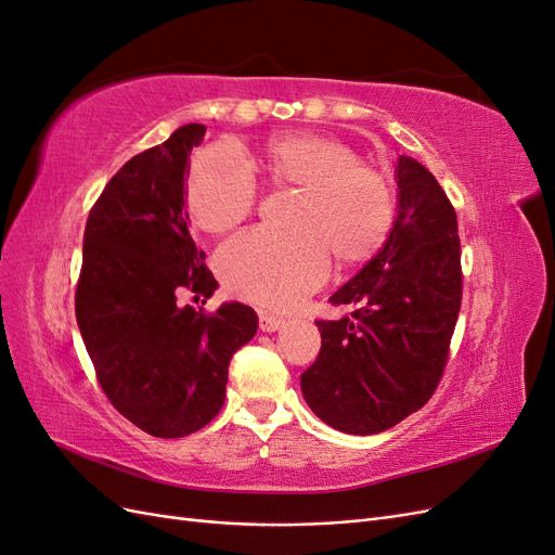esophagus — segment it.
<instances>
[{
	"label": "esophagus",
	"mask_w": 555,
	"mask_h": 555,
	"mask_svg": "<svg viewBox=\"0 0 555 555\" xmlns=\"http://www.w3.org/2000/svg\"><path fill=\"white\" fill-rule=\"evenodd\" d=\"M280 326H284V319H282V317L271 314V312H266V310L259 312V328H261V331L273 333V331H278Z\"/></svg>",
	"instance_id": "34e87169"
}]
</instances>
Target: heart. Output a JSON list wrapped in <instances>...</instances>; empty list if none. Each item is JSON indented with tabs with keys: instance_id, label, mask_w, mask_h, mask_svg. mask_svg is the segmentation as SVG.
Masks as SVG:
<instances>
[{
	"instance_id": "1",
	"label": "heart",
	"mask_w": 555,
	"mask_h": 555,
	"mask_svg": "<svg viewBox=\"0 0 555 555\" xmlns=\"http://www.w3.org/2000/svg\"><path fill=\"white\" fill-rule=\"evenodd\" d=\"M263 169L275 188L300 192L289 229L275 236L261 229L241 233L217 251L224 287L249 304L292 308L322 287L331 259L359 266L391 236L398 204L391 182L361 164L351 145L322 133H282L266 143ZM194 224L222 233L257 206V182L231 143L198 153L188 176Z\"/></svg>"
}]
</instances>
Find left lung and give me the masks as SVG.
Returning <instances> with one entry per match:
<instances>
[{"instance_id": "left-lung-1", "label": "left lung", "mask_w": 555, "mask_h": 555, "mask_svg": "<svg viewBox=\"0 0 555 555\" xmlns=\"http://www.w3.org/2000/svg\"><path fill=\"white\" fill-rule=\"evenodd\" d=\"M398 217L384 247L317 319L322 349L300 375L310 410L335 430L375 435L422 410L438 389L461 312L463 271L456 210L440 182L398 157Z\"/></svg>"}]
</instances>
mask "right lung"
Here are the masks:
<instances>
[{"label":"right lung","instance_id":"obj_1","mask_svg":"<svg viewBox=\"0 0 555 555\" xmlns=\"http://www.w3.org/2000/svg\"><path fill=\"white\" fill-rule=\"evenodd\" d=\"M204 125L131 157L90 210L76 284V322L111 405L155 438H184L224 405L229 363L255 338L257 312L180 306L217 280L196 249L184 173ZM206 304V300H204Z\"/></svg>","mask_w":555,"mask_h":555}]
</instances>
